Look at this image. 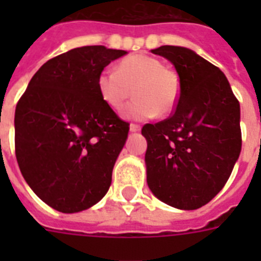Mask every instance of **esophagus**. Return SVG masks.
I'll return each instance as SVG.
<instances>
[{
  "label": "esophagus",
  "instance_id": "esophagus-1",
  "mask_svg": "<svg viewBox=\"0 0 261 261\" xmlns=\"http://www.w3.org/2000/svg\"><path fill=\"white\" fill-rule=\"evenodd\" d=\"M141 130V126L139 124H135V123H131L130 124V131H133V133H137V131Z\"/></svg>",
  "mask_w": 261,
  "mask_h": 261
}]
</instances>
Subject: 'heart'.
I'll use <instances>...</instances> for the list:
<instances>
[{
    "label": "heart",
    "instance_id": "1",
    "mask_svg": "<svg viewBox=\"0 0 261 261\" xmlns=\"http://www.w3.org/2000/svg\"><path fill=\"white\" fill-rule=\"evenodd\" d=\"M97 89L104 101L120 111L127 100L137 96L124 115L145 120L155 115H168L176 108L180 97V81L174 71L164 66L160 59L147 54H133L123 58L118 70L106 67L97 77Z\"/></svg>",
    "mask_w": 261,
    "mask_h": 261
}]
</instances>
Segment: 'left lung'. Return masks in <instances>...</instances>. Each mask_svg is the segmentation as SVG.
<instances>
[{"label":"left lung","mask_w":261,"mask_h":261,"mask_svg":"<svg viewBox=\"0 0 261 261\" xmlns=\"http://www.w3.org/2000/svg\"><path fill=\"white\" fill-rule=\"evenodd\" d=\"M174 65L180 97L173 114L142 127L147 186L169 206L196 210L222 190L241 151L240 102L222 71L192 50H151Z\"/></svg>","instance_id":"obj_1"}]
</instances>
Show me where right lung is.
Returning <instances> with one entry per match:
<instances>
[{"label": "right lung", "instance_id": "add662e5", "mask_svg": "<svg viewBox=\"0 0 261 261\" xmlns=\"http://www.w3.org/2000/svg\"><path fill=\"white\" fill-rule=\"evenodd\" d=\"M124 54L85 46L54 57L35 73L16 106L20 171L35 194L57 211L87 210L110 188L130 124L102 100L97 77Z\"/></svg>", "mask_w": 261, "mask_h": 261}]
</instances>
